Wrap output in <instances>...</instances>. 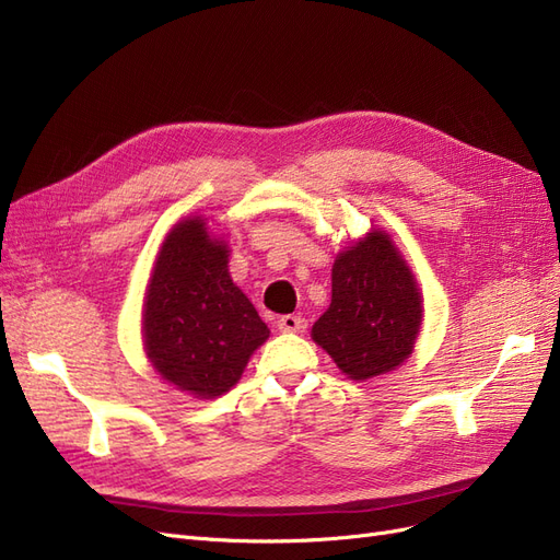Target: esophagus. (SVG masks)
<instances>
[{
	"label": "esophagus",
	"mask_w": 560,
	"mask_h": 560,
	"mask_svg": "<svg viewBox=\"0 0 560 560\" xmlns=\"http://www.w3.org/2000/svg\"><path fill=\"white\" fill-rule=\"evenodd\" d=\"M306 327H308V322L301 315H282L278 319V329L284 334H303L306 331Z\"/></svg>",
	"instance_id": "obj_1"
}]
</instances>
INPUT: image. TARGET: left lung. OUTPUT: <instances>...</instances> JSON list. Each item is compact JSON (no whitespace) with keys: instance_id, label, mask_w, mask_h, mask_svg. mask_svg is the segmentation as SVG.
I'll return each mask as SVG.
<instances>
[{"instance_id":"8db88e82","label":"left lung","mask_w":560,"mask_h":560,"mask_svg":"<svg viewBox=\"0 0 560 560\" xmlns=\"http://www.w3.org/2000/svg\"><path fill=\"white\" fill-rule=\"evenodd\" d=\"M422 325V292L411 266L383 229L336 254L331 303L313 341L350 381L389 374L411 358Z\"/></svg>"}]
</instances>
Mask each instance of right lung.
Wrapping results in <instances>:
<instances>
[{"mask_svg":"<svg viewBox=\"0 0 560 560\" xmlns=\"http://www.w3.org/2000/svg\"><path fill=\"white\" fill-rule=\"evenodd\" d=\"M229 252L208 217H186L165 233L144 290L147 360L163 381L196 399L229 393L270 336L229 273Z\"/></svg>","mask_w":560,"mask_h":560,"instance_id":"right-lung-1","label":"right lung"}]
</instances>
